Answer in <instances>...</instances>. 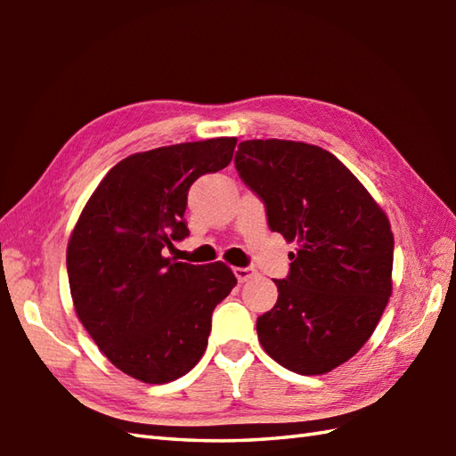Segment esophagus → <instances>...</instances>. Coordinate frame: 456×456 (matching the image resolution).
<instances>
[{
	"label": "esophagus",
	"mask_w": 456,
	"mask_h": 456,
	"mask_svg": "<svg viewBox=\"0 0 456 456\" xmlns=\"http://www.w3.org/2000/svg\"><path fill=\"white\" fill-rule=\"evenodd\" d=\"M235 276L240 284L243 282H248L250 278L256 276V270L255 268H235Z\"/></svg>",
	"instance_id": "esophagus-1"
}]
</instances>
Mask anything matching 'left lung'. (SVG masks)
Wrapping results in <instances>:
<instances>
[{
	"label": "left lung",
	"instance_id": "left-lung-1",
	"mask_svg": "<svg viewBox=\"0 0 456 456\" xmlns=\"http://www.w3.org/2000/svg\"><path fill=\"white\" fill-rule=\"evenodd\" d=\"M235 167L265 201L268 227L296 243L276 305L256 319L278 364L325 374L370 338L392 296L390 221L329 151L296 141H243Z\"/></svg>",
	"mask_w": 456,
	"mask_h": 456
}]
</instances>
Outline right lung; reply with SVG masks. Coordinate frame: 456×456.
<instances>
[{
    "label": "right lung",
    "instance_id": "right-lung-1",
    "mask_svg": "<svg viewBox=\"0 0 456 456\" xmlns=\"http://www.w3.org/2000/svg\"><path fill=\"white\" fill-rule=\"evenodd\" d=\"M237 139L217 137L137 152L105 174L68 240L76 315L121 372L167 384L206 353L211 314L235 288L223 263H174L164 250L188 237V190L225 168Z\"/></svg>",
    "mask_w": 456,
    "mask_h": 456
}]
</instances>
